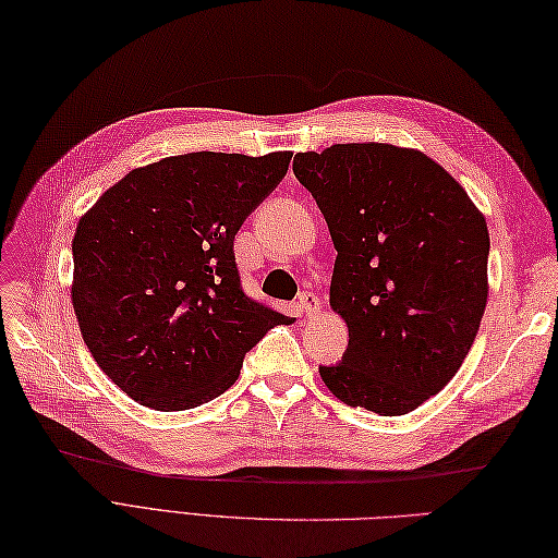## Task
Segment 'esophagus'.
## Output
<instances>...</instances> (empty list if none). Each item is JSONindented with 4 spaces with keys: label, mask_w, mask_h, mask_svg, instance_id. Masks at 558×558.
Masks as SVG:
<instances>
[{
    "label": "esophagus",
    "mask_w": 558,
    "mask_h": 558,
    "mask_svg": "<svg viewBox=\"0 0 558 558\" xmlns=\"http://www.w3.org/2000/svg\"><path fill=\"white\" fill-rule=\"evenodd\" d=\"M298 307H301V312H303L305 317L317 315V312L322 310V301H319V295H317V293H310V291L301 293V298H298Z\"/></svg>",
    "instance_id": "34e87169"
}]
</instances>
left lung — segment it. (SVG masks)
Listing matches in <instances>:
<instances>
[{"mask_svg":"<svg viewBox=\"0 0 558 558\" xmlns=\"http://www.w3.org/2000/svg\"><path fill=\"white\" fill-rule=\"evenodd\" d=\"M293 172L338 251L329 303L348 324L343 362L319 366L338 400L400 416L436 396L469 355L487 303L485 215L416 148L333 144Z\"/></svg>","mask_w":558,"mask_h":558,"instance_id":"8db88e82","label":"left lung"}]
</instances>
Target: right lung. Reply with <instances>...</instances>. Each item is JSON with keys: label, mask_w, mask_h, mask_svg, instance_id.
I'll return each mask as SVG.
<instances>
[{"label": "right lung", "mask_w": 558, "mask_h": 558, "mask_svg": "<svg viewBox=\"0 0 558 558\" xmlns=\"http://www.w3.org/2000/svg\"><path fill=\"white\" fill-rule=\"evenodd\" d=\"M291 151H196L128 172L80 217L73 310L94 362L144 407L182 412L232 386L291 319L243 293L234 236Z\"/></svg>", "instance_id": "add662e5"}]
</instances>
